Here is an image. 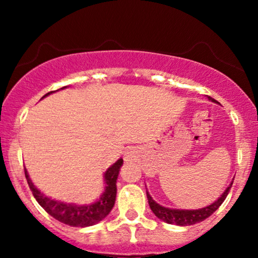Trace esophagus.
Segmentation results:
<instances>
[{
  "label": "esophagus",
  "instance_id": "obj_1",
  "mask_svg": "<svg viewBox=\"0 0 258 258\" xmlns=\"http://www.w3.org/2000/svg\"><path fill=\"white\" fill-rule=\"evenodd\" d=\"M135 154H136V152L133 149L127 150V153L125 154L126 161H132V160H135Z\"/></svg>",
  "mask_w": 258,
  "mask_h": 258
}]
</instances>
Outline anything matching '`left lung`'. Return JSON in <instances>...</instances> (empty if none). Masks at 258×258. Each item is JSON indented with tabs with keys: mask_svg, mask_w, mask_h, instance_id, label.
<instances>
[{
	"mask_svg": "<svg viewBox=\"0 0 258 258\" xmlns=\"http://www.w3.org/2000/svg\"><path fill=\"white\" fill-rule=\"evenodd\" d=\"M209 100L211 102L217 103L214 98L211 97H207ZM233 180L230 183L229 186L224 190V193L221 195L220 199H217L215 203H212L211 205L203 207V209L199 210H177V209H170V207H165L159 205L156 201L153 200V198L150 197V194L147 191V198H148V203H149L150 209L154 212V215L156 217L160 218L161 221L166 222V223L170 224H176V226H191V224L199 223V222H203L204 220H206L207 217H210L216 210L218 209L222 205L224 200H226L228 193H229L230 188H232Z\"/></svg>",
	"mask_w": 258,
	"mask_h": 258,
	"instance_id": "obj_1",
	"label": "left lung"
}]
</instances>
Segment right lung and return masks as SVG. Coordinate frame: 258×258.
I'll use <instances>...</instances> for the list:
<instances>
[{"instance_id": "1", "label": "right lung", "mask_w": 258, "mask_h": 258, "mask_svg": "<svg viewBox=\"0 0 258 258\" xmlns=\"http://www.w3.org/2000/svg\"><path fill=\"white\" fill-rule=\"evenodd\" d=\"M65 88V87H63ZM53 92H48L44 94L42 98L47 97ZM123 160L119 159L114 165H111L104 173V184L105 189L103 194L97 201L90 205H76V204H67L63 201H58L51 198L46 197L43 193L34 185L29 177L28 171L24 168L25 177L28 180V184L30 186L32 195L40 204L41 207H43L44 211L48 215H51L53 218L61 222V223L68 224L72 227H90L93 224L98 223L102 220H104L111 209L114 207L115 199H116V179L119 177L120 167L122 166Z\"/></svg>"}]
</instances>
